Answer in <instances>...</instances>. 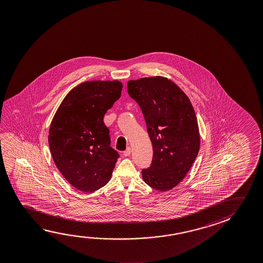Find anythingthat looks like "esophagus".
<instances>
[{
	"label": "esophagus",
	"mask_w": 263,
	"mask_h": 263,
	"mask_svg": "<svg viewBox=\"0 0 263 263\" xmlns=\"http://www.w3.org/2000/svg\"><path fill=\"white\" fill-rule=\"evenodd\" d=\"M131 154V148L130 147H127L125 151H124V153H123V155L125 156V157H127V156H129Z\"/></svg>",
	"instance_id": "34e87169"
}]
</instances>
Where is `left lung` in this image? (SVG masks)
<instances>
[{"mask_svg":"<svg viewBox=\"0 0 263 263\" xmlns=\"http://www.w3.org/2000/svg\"><path fill=\"white\" fill-rule=\"evenodd\" d=\"M130 97L141 108L153 147L143 180L153 189H173L188 173L198 154L200 135L187 95L167 78H141L127 82Z\"/></svg>","mask_w":263,"mask_h":263,"instance_id":"left-lung-1","label":"left lung"}]
</instances>
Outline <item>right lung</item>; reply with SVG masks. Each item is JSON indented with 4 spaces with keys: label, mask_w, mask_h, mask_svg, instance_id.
<instances>
[{
    "label": "right lung",
    "mask_w": 263,
    "mask_h": 263,
    "mask_svg": "<svg viewBox=\"0 0 263 263\" xmlns=\"http://www.w3.org/2000/svg\"><path fill=\"white\" fill-rule=\"evenodd\" d=\"M118 81L81 83L66 95L52 119L48 144L57 167L76 189L92 193L107 183L119 154L104 115L120 98Z\"/></svg>",
    "instance_id": "1"
}]
</instances>
